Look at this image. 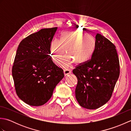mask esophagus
<instances>
[{"instance_id": "34e87169", "label": "esophagus", "mask_w": 131, "mask_h": 131, "mask_svg": "<svg viewBox=\"0 0 131 131\" xmlns=\"http://www.w3.org/2000/svg\"><path fill=\"white\" fill-rule=\"evenodd\" d=\"M63 73L65 77L68 76L71 73V71L70 70H69V69H65V70H63Z\"/></svg>"}]
</instances>
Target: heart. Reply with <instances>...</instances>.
Instances as JSON below:
<instances>
[{"label": "heart", "instance_id": "obj_1", "mask_svg": "<svg viewBox=\"0 0 131 131\" xmlns=\"http://www.w3.org/2000/svg\"><path fill=\"white\" fill-rule=\"evenodd\" d=\"M96 47V41L92 35L75 30L62 32L61 40L54 39L50 43L49 49L52 60L58 62L63 56H66L61 62L63 68H69L74 62L83 65L90 60Z\"/></svg>", "mask_w": 131, "mask_h": 131}]
</instances>
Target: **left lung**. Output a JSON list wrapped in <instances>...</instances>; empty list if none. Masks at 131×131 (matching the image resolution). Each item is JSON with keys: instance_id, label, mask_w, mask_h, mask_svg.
Masks as SVG:
<instances>
[{"instance_id": "obj_1", "label": "left lung", "mask_w": 131, "mask_h": 131, "mask_svg": "<svg viewBox=\"0 0 131 131\" xmlns=\"http://www.w3.org/2000/svg\"><path fill=\"white\" fill-rule=\"evenodd\" d=\"M96 41L91 59L73 70L78 79L76 99L82 107L90 110L99 108L110 99L120 73L115 46L99 33Z\"/></svg>"}]
</instances>
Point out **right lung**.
Listing matches in <instances>:
<instances>
[{
    "instance_id": "1",
    "label": "right lung",
    "mask_w": 131,
    "mask_h": 131,
    "mask_svg": "<svg viewBox=\"0 0 131 131\" xmlns=\"http://www.w3.org/2000/svg\"><path fill=\"white\" fill-rule=\"evenodd\" d=\"M57 27L42 29L22 40L12 68L16 93L33 106L43 105L51 99L56 86L64 77L62 69L50 57V43Z\"/></svg>"
}]
</instances>
